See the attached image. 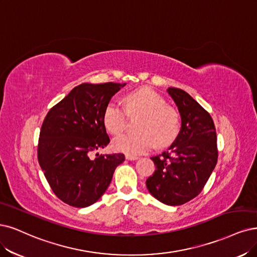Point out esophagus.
I'll return each instance as SVG.
<instances>
[{"label": "esophagus", "instance_id": "esophagus-1", "mask_svg": "<svg viewBox=\"0 0 257 257\" xmlns=\"http://www.w3.org/2000/svg\"><path fill=\"white\" fill-rule=\"evenodd\" d=\"M125 158H126L127 160H129V161H135V160H138V159H139L138 156H134V155H126Z\"/></svg>", "mask_w": 257, "mask_h": 257}]
</instances>
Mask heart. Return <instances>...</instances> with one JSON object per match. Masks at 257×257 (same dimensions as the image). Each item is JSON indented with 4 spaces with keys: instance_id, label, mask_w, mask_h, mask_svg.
Here are the masks:
<instances>
[{
    "instance_id": "heart-1",
    "label": "heart",
    "mask_w": 257,
    "mask_h": 257,
    "mask_svg": "<svg viewBox=\"0 0 257 257\" xmlns=\"http://www.w3.org/2000/svg\"><path fill=\"white\" fill-rule=\"evenodd\" d=\"M126 108L110 101L103 110V123L110 134L116 136L125 130L128 113H142L144 117L139 125V134H125L113 140V148L127 155H140L154 148L167 146L180 131L178 113L167 107L165 99L151 89H141L128 94Z\"/></svg>"
}]
</instances>
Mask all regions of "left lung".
Masks as SVG:
<instances>
[{
  "label": "left lung",
  "mask_w": 257,
  "mask_h": 257,
  "mask_svg": "<svg viewBox=\"0 0 257 257\" xmlns=\"http://www.w3.org/2000/svg\"><path fill=\"white\" fill-rule=\"evenodd\" d=\"M181 115V130L169 148L153 157L156 170L146 180L149 193L167 205H181L201 193L214 170L217 136L212 116L189 94L168 88Z\"/></svg>",
  "instance_id": "obj_1"
}]
</instances>
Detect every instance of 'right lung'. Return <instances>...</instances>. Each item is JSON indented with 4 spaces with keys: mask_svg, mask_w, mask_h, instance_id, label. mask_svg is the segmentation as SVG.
<instances>
[{
    "mask_svg": "<svg viewBox=\"0 0 257 257\" xmlns=\"http://www.w3.org/2000/svg\"><path fill=\"white\" fill-rule=\"evenodd\" d=\"M126 83H81L47 112L40 130L38 161L52 191L74 207H87L107 191L122 154L98 155L110 139L103 110Z\"/></svg>",
    "mask_w": 257,
    "mask_h": 257,
    "instance_id": "1",
    "label": "right lung"
}]
</instances>
